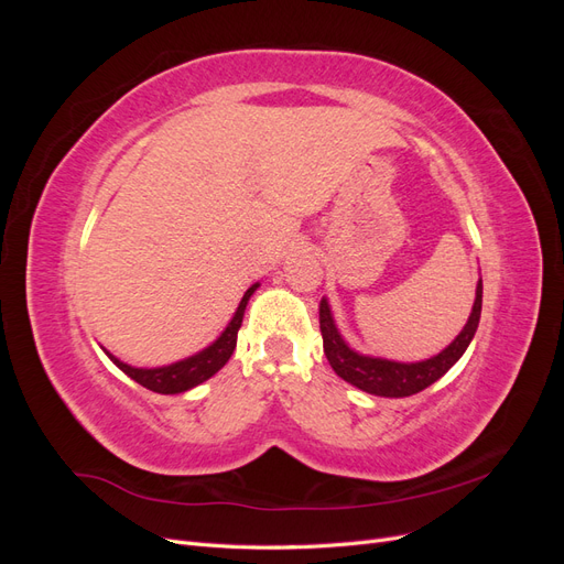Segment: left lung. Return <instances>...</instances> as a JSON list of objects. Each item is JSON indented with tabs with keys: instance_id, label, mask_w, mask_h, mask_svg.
Masks as SVG:
<instances>
[{
	"instance_id": "1",
	"label": "left lung",
	"mask_w": 564,
	"mask_h": 564,
	"mask_svg": "<svg viewBox=\"0 0 564 564\" xmlns=\"http://www.w3.org/2000/svg\"><path fill=\"white\" fill-rule=\"evenodd\" d=\"M480 313H482V280L477 282L473 313L466 322V327L460 329V334L452 340V344L440 355L431 357V360L402 365V362H390V360H381V357H367V355L350 350L346 346V340L340 338L336 324L332 319L329 303L322 299L319 301V332H322L324 355H327L332 369L350 386L360 388L365 392H371V395H381V398H409V395H416V392H421L423 388H429L431 383L445 377V373L458 362V357L466 352L468 344L477 332Z\"/></svg>"
}]
</instances>
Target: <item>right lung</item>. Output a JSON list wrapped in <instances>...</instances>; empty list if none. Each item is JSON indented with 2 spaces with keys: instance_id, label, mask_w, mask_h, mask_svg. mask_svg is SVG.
I'll list each match as a JSON object with an SVG mask.
<instances>
[{
  "instance_id": "right-lung-1",
  "label": "right lung",
  "mask_w": 564,
  "mask_h": 564,
  "mask_svg": "<svg viewBox=\"0 0 564 564\" xmlns=\"http://www.w3.org/2000/svg\"><path fill=\"white\" fill-rule=\"evenodd\" d=\"M256 286L259 284L247 289V294L242 296L240 305H237V313L230 319L226 332L220 334L209 348H204L202 352L187 357V360H181V362L169 365V367H158V369H135V367L119 362L117 357H112L110 352H108V357L127 373V377H131L135 383H141L143 388H148L152 392H162V395H176V392L191 390V388L199 386L202 381L212 379L214 373L230 360V355L237 344V332H240V327H242L247 301L256 292Z\"/></svg>"
}]
</instances>
